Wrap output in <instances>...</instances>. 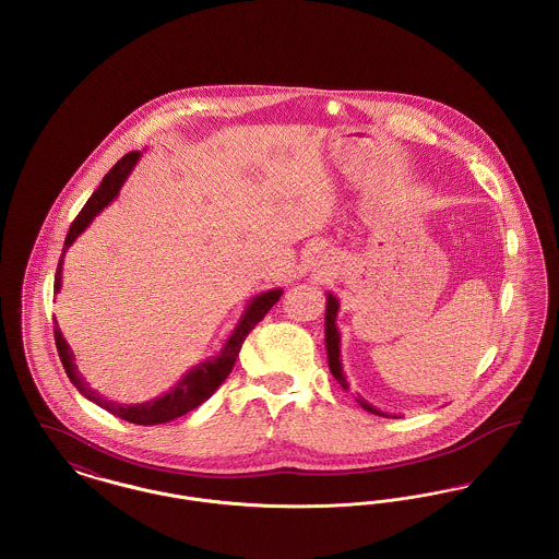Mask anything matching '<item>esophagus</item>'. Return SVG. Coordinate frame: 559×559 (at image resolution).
<instances>
[{"mask_svg": "<svg viewBox=\"0 0 559 559\" xmlns=\"http://www.w3.org/2000/svg\"><path fill=\"white\" fill-rule=\"evenodd\" d=\"M320 264H322V262H319V264H314V266H319L320 267ZM314 272H320V270L317 271L316 267H314Z\"/></svg>", "mask_w": 559, "mask_h": 559, "instance_id": "obj_1", "label": "esophagus"}]
</instances>
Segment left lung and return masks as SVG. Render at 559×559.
I'll use <instances>...</instances> for the list:
<instances>
[{"mask_svg":"<svg viewBox=\"0 0 559 559\" xmlns=\"http://www.w3.org/2000/svg\"><path fill=\"white\" fill-rule=\"evenodd\" d=\"M337 310H340V301H337V297H333L331 293H326V312H324V344H326V358H329V369L333 372V377H335V381L347 390L349 385H347L346 374H344V367H342V337H340V331H337V324H335V320H337ZM356 402L365 408V411H369L372 415H379V417H392V415H388V413H383V411H379V408H374L371 406L367 400L362 399V396H358ZM396 417V415H394Z\"/></svg>","mask_w":559,"mask_h":559,"instance_id":"obj_1","label":"left lung"}]
</instances>
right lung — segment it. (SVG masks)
<instances>
[{"mask_svg": "<svg viewBox=\"0 0 559 559\" xmlns=\"http://www.w3.org/2000/svg\"><path fill=\"white\" fill-rule=\"evenodd\" d=\"M140 155L142 153L133 151V153H128L126 157L117 160L112 165V169L103 178L100 187L92 192V197L83 205L80 215L73 219L71 228H69V235L64 239V249L60 253V262H58V267H56L53 292L58 293L60 287H62L60 278H62V262H64L67 249L92 224V219L103 212L112 199H117L119 190L123 187V182L128 180V176L132 174L133 165L138 163ZM281 295H283V289H270V292L255 295L249 301L247 310L240 317L239 324L235 326V331L230 333V337L226 340V344H224L222 352L217 356H213L210 360L192 367L167 394H163L159 399L142 402V404H119V402H112V400L100 396L96 390L90 388V383H85V379L78 371L75 356H73L71 347L67 344V340L62 337V333L58 329V322H53V340H56V349H58L60 362H62L64 371L69 374L71 383L80 390V394H83L87 400H92L94 404H98L100 408L108 411L110 415H115L119 419H126V421L135 424V426H159V424H167L171 419H178V417L187 415L188 411H192L199 404H203L205 400L212 399L213 392L224 383V379L233 371L245 337L249 335V331L260 320L266 317L267 310L278 301Z\"/></svg>", "mask_w": 559, "mask_h": 559, "instance_id": "obj_1", "label": "right lung"}]
</instances>
